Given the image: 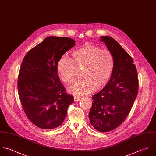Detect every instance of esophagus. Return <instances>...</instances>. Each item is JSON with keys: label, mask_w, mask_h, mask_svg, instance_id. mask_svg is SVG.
<instances>
[{"label": "esophagus", "mask_w": 156, "mask_h": 156, "mask_svg": "<svg viewBox=\"0 0 156 156\" xmlns=\"http://www.w3.org/2000/svg\"><path fill=\"white\" fill-rule=\"evenodd\" d=\"M81 98L80 97H78V96H74V101H75V102H76V101H79L80 100H81Z\"/></svg>", "instance_id": "obj_1"}]
</instances>
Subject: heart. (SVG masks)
I'll list each match as a JSON object with an SVG mask.
<instances>
[{
  "mask_svg": "<svg viewBox=\"0 0 156 156\" xmlns=\"http://www.w3.org/2000/svg\"><path fill=\"white\" fill-rule=\"evenodd\" d=\"M115 64L114 56L109 50L86 43L72 52L71 60L62 57L57 64V70L60 80L69 85L75 80V66L84 67L83 79L69 88L71 93L82 96L92 93L95 88L104 87L112 76Z\"/></svg>",
  "mask_w": 156,
  "mask_h": 156,
  "instance_id": "b5f03b06",
  "label": "heart"
}]
</instances>
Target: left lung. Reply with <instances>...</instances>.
Returning <instances> with one entry per match:
<instances>
[{"mask_svg": "<svg viewBox=\"0 0 156 156\" xmlns=\"http://www.w3.org/2000/svg\"><path fill=\"white\" fill-rule=\"evenodd\" d=\"M114 56L115 69L106 86L92 96L89 118L94 128L108 132L118 127L129 114L138 92L139 81L131 56L112 37H101Z\"/></svg>", "mask_w": 156, "mask_h": 156, "instance_id": "1", "label": "left lung"}]
</instances>
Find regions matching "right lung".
<instances>
[{"instance_id": "obj_1", "label": "right lung", "mask_w": 156, "mask_h": 156, "mask_svg": "<svg viewBox=\"0 0 156 156\" xmlns=\"http://www.w3.org/2000/svg\"><path fill=\"white\" fill-rule=\"evenodd\" d=\"M75 42L68 37H46L23 60L17 83L20 100L28 118L40 128L62 124L69 105L74 102L60 81L57 64Z\"/></svg>"}]
</instances>
